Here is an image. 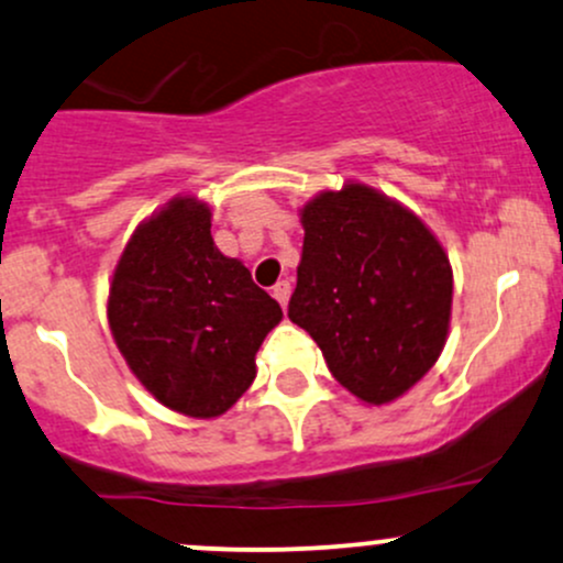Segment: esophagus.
Wrapping results in <instances>:
<instances>
[{
  "label": "esophagus",
  "mask_w": 563,
  "mask_h": 563,
  "mask_svg": "<svg viewBox=\"0 0 563 563\" xmlns=\"http://www.w3.org/2000/svg\"><path fill=\"white\" fill-rule=\"evenodd\" d=\"M272 296H275V299L280 301V307H286L288 305V296H291V283H288V280L275 283V288H272Z\"/></svg>",
  "instance_id": "1"
}]
</instances>
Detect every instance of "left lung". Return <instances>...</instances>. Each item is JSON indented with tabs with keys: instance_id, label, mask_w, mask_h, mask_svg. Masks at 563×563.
Returning <instances> with one entry per match:
<instances>
[{
	"instance_id": "obj_1",
	"label": "left lung",
	"mask_w": 563,
	"mask_h": 563,
	"mask_svg": "<svg viewBox=\"0 0 563 563\" xmlns=\"http://www.w3.org/2000/svg\"><path fill=\"white\" fill-rule=\"evenodd\" d=\"M301 227L288 318L318 342L339 385L366 404H390L446 344L449 256L417 216L363 184L314 197Z\"/></svg>"
}]
</instances>
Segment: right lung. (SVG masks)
Returning <instances> with one entry per match:
<instances>
[{"label": "right lung", "instance_id": "add662e5", "mask_svg": "<svg viewBox=\"0 0 563 563\" xmlns=\"http://www.w3.org/2000/svg\"><path fill=\"white\" fill-rule=\"evenodd\" d=\"M109 325L141 385L168 409L211 419L251 387L283 310L213 245L211 211L176 197L133 232L109 288Z\"/></svg>", "mask_w": 563, "mask_h": 563}]
</instances>
